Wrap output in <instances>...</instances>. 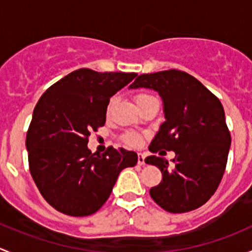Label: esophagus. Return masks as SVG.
<instances>
[{
  "label": "esophagus",
  "instance_id": "1",
  "mask_svg": "<svg viewBox=\"0 0 252 252\" xmlns=\"http://www.w3.org/2000/svg\"><path fill=\"white\" fill-rule=\"evenodd\" d=\"M138 164L139 166H144L145 164V156L142 154H138Z\"/></svg>",
  "mask_w": 252,
  "mask_h": 252
}]
</instances>
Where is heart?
<instances>
[{
	"label": "heart",
	"instance_id": "obj_1",
	"mask_svg": "<svg viewBox=\"0 0 252 252\" xmlns=\"http://www.w3.org/2000/svg\"><path fill=\"white\" fill-rule=\"evenodd\" d=\"M151 97H155V96L151 95V94H149V93H139V94H136L135 101H136V103L139 105V103L142 102V101L149 100V98H151ZM112 103H113V98L110 101V105H108V108H107L108 112H110V110H111ZM123 141L126 142V144L130 145V146H138V145L141 142V139L136 133L129 131V133H126V135L123 136Z\"/></svg>",
	"mask_w": 252,
	"mask_h": 252
}]
</instances>
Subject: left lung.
Returning <instances> with one entry per match:
<instances>
[{"label": "left lung", "mask_w": 252, "mask_h": 252, "mask_svg": "<svg viewBox=\"0 0 252 252\" xmlns=\"http://www.w3.org/2000/svg\"><path fill=\"white\" fill-rule=\"evenodd\" d=\"M139 88L157 91L163 101L166 122L149 150L175 152L173 167L163 157L145 158L162 172L150 195L171 213L196 210L215 194L227 166L232 138L222 103L196 78L177 69L139 75L129 89Z\"/></svg>", "instance_id": "8db88e82"}]
</instances>
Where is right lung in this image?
<instances>
[{"label":"right lung","mask_w":252,"mask_h":252,"mask_svg":"<svg viewBox=\"0 0 252 252\" xmlns=\"http://www.w3.org/2000/svg\"><path fill=\"white\" fill-rule=\"evenodd\" d=\"M136 73L81 68L53 84L37 101L27 133L29 169L44 199L73 217L90 216L110 197L122 169L134 167V151L88 149L91 131L105 126L110 98Z\"/></svg>","instance_id":"add662e5"}]
</instances>
